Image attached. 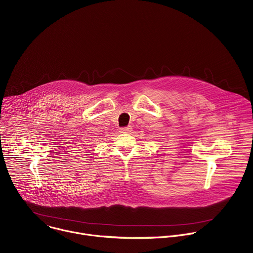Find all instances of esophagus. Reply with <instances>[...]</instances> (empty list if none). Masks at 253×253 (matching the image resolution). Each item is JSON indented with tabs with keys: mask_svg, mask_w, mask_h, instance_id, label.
Segmentation results:
<instances>
[{
	"mask_svg": "<svg viewBox=\"0 0 253 253\" xmlns=\"http://www.w3.org/2000/svg\"><path fill=\"white\" fill-rule=\"evenodd\" d=\"M132 131V127L131 126H127V127H122L120 128V132L121 133H129Z\"/></svg>",
	"mask_w": 253,
	"mask_h": 253,
	"instance_id": "esophagus-1",
	"label": "esophagus"
}]
</instances>
